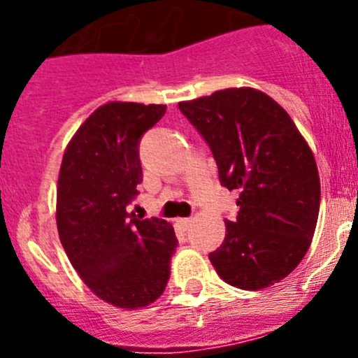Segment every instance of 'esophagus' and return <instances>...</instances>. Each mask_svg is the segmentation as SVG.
Wrapping results in <instances>:
<instances>
[{
    "label": "esophagus",
    "mask_w": 358,
    "mask_h": 358,
    "mask_svg": "<svg viewBox=\"0 0 358 358\" xmlns=\"http://www.w3.org/2000/svg\"><path fill=\"white\" fill-rule=\"evenodd\" d=\"M173 222H176V226L179 227H188L189 222H192V218H176Z\"/></svg>",
    "instance_id": "1"
}]
</instances>
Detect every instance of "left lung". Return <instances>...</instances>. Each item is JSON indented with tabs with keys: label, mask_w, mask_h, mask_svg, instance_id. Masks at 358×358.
Wrapping results in <instances>:
<instances>
[{
	"label": "left lung",
	"mask_w": 358,
	"mask_h": 358,
	"mask_svg": "<svg viewBox=\"0 0 358 358\" xmlns=\"http://www.w3.org/2000/svg\"><path fill=\"white\" fill-rule=\"evenodd\" d=\"M211 148L220 185L240 194L226 238L210 252L226 283L260 290L289 276L317 224V164L292 118L268 94L229 87L179 103Z\"/></svg>",
	"instance_id": "8db88e82"
}]
</instances>
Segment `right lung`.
<instances>
[{"instance_id":"1","label":"right lung","mask_w":358,"mask_h":358,"mask_svg":"<svg viewBox=\"0 0 358 358\" xmlns=\"http://www.w3.org/2000/svg\"><path fill=\"white\" fill-rule=\"evenodd\" d=\"M166 106L109 102L82 123L62 157L57 229L69 262L100 299L141 308L163 294L177 248L172 224L127 213L143 181L141 136Z\"/></svg>"}]
</instances>
